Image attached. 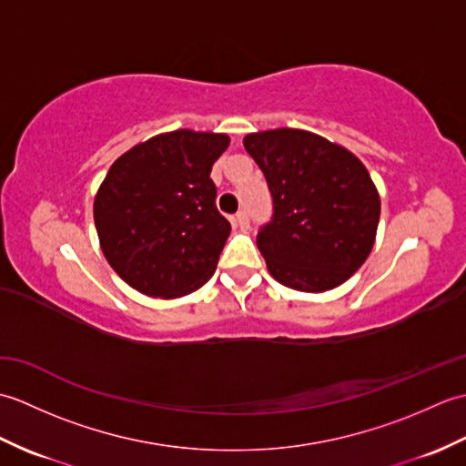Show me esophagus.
Instances as JSON below:
<instances>
[{"instance_id": "1", "label": "esophagus", "mask_w": 466, "mask_h": 466, "mask_svg": "<svg viewBox=\"0 0 466 466\" xmlns=\"http://www.w3.org/2000/svg\"><path fill=\"white\" fill-rule=\"evenodd\" d=\"M234 224L236 226H238V228H248V214H246V212H238V214H236V218H234Z\"/></svg>"}]
</instances>
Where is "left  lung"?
I'll use <instances>...</instances> for the list:
<instances>
[{
	"instance_id": "8db88e82",
	"label": "left lung",
	"mask_w": 466,
	"mask_h": 466,
	"mask_svg": "<svg viewBox=\"0 0 466 466\" xmlns=\"http://www.w3.org/2000/svg\"><path fill=\"white\" fill-rule=\"evenodd\" d=\"M268 182L274 214L258 250L280 284L324 292L346 282L374 246L380 198L364 164L312 132L279 127L244 137Z\"/></svg>"
}]
</instances>
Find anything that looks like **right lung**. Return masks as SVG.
<instances>
[{
    "label": "right lung",
    "instance_id": "add662e5",
    "mask_svg": "<svg viewBox=\"0 0 466 466\" xmlns=\"http://www.w3.org/2000/svg\"><path fill=\"white\" fill-rule=\"evenodd\" d=\"M226 134L176 130L122 154L94 200L102 252L117 276L154 299H180L212 279L230 236L212 166Z\"/></svg>",
    "mask_w": 466,
    "mask_h": 466
}]
</instances>
